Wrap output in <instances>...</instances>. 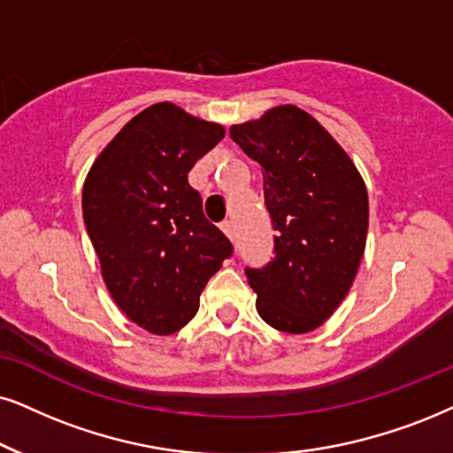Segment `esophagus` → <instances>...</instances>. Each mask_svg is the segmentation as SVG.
<instances>
[{"label":"esophagus","instance_id":"esophagus-1","mask_svg":"<svg viewBox=\"0 0 453 453\" xmlns=\"http://www.w3.org/2000/svg\"><path fill=\"white\" fill-rule=\"evenodd\" d=\"M219 227H221V232L226 234V236L230 238L232 242H234V238H236V234H234V223L226 219V221H221V223H219Z\"/></svg>","mask_w":453,"mask_h":453}]
</instances>
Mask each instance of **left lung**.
<instances>
[{"label":"left lung","instance_id":"obj_1","mask_svg":"<svg viewBox=\"0 0 453 453\" xmlns=\"http://www.w3.org/2000/svg\"><path fill=\"white\" fill-rule=\"evenodd\" d=\"M230 135L263 169L276 257L246 269L263 322L288 334L322 326L351 288L368 236V190L339 142L293 104Z\"/></svg>","mask_w":453,"mask_h":453}]
</instances>
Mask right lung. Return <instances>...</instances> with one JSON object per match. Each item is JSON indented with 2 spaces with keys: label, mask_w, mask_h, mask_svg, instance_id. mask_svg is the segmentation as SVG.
<instances>
[{
  "label": "right lung",
  "mask_w": 453,
  "mask_h": 453,
  "mask_svg": "<svg viewBox=\"0 0 453 453\" xmlns=\"http://www.w3.org/2000/svg\"><path fill=\"white\" fill-rule=\"evenodd\" d=\"M223 135V125L158 102L123 125L85 177L83 219L108 293L150 334L184 328L232 255L188 184V171Z\"/></svg>",
  "instance_id": "1"
}]
</instances>
